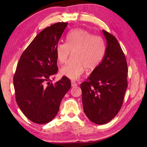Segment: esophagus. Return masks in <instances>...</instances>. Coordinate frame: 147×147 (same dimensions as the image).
<instances>
[{
	"label": "esophagus",
	"instance_id": "obj_1",
	"mask_svg": "<svg viewBox=\"0 0 147 147\" xmlns=\"http://www.w3.org/2000/svg\"><path fill=\"white\" fill-rule=\"evenodd\" d=\"M76 86H77V83L74 82V81H71V86L74 87Z\"/></svg>",
	"mask_w": 147,
	"mask_h": 147
}]
</instances>
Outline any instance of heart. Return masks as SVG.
Here are the masks:
<instances>
[{
  "label": "heart",
  "mask_w": 147,
  "mask_h": 147,
  "mask_svg": "<svg viewBox=\"0 0 147 147\" xmlns=\"http://www.w3.org/2000/svg\"><path fill=\"white\" fill-rule=\"evenodd\" d=\"M72 52L73 58L61 69L62 75L77 80L87 70L95 69L102 61L105 52V43L101 37L93 36L88 31L76 29L67 34L66 43H59L56 47L59 62H66Z\"/></svg>",
  "instance_id": "heart-1"
}]
</instances>
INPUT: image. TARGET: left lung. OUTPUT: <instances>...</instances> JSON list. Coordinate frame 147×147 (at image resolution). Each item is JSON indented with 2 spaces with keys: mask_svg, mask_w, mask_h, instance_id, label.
<instances>
[{
  "mask_svg": "<svg viewBox=\"0 0 147 147\" xmlns=\"http://www.w3.org/2000/svg\"><path fill=\"white\" fill-rule=\"evenodd\" d=\"M107 47L103 60L81 84L86 115L93 123H109L119 112L127 87L125 55L115 37L103 30Z\"/></svg>",
  "mask_w": 147,
  "mask_h": 147,
  "instance_id": "obj_1",
  "label": "left lung"
}]
</instances>
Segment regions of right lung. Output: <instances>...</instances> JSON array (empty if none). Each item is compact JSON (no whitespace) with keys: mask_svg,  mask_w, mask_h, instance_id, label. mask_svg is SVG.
Segmentation results:
<instances>
[{"mask_svg":"<svg viewBox=\"0 0 147 147\" xmlns=\"http://www.w3.org/2000/svg\"><path fill=\"white\" fill-rule=\"evenodd\" d=\"M67 23L47 27L36 36L22 54L13 78L16 100L24 115L43 124L57 115L61 102L71 88L66 76L53 84L58 71L56 47Z\"/></svg>","mask_w":147,"mask_h":147,"instance_id":"1","label":"right lung"}]
</instances>
